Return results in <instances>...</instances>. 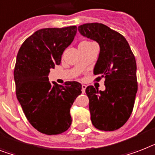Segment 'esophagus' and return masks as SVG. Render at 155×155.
Returning <instances> with one entry per match:
<instances>
[{"instance_id":"obj_1","label":"esophagus","mask_w":155,"mask_h":155,"mask_svg":"<svg viewBox=\"0 0 155 155\" xmlns=\"http://www.w3.org/2000/svg\"><path fill=\"white\" fill-rule=\"evenodd\" d=\"M86 87H87L86 85H84V84H83V85H82V92H83V93L85 92V90H86Z\"/></svg>"}]
</instances>
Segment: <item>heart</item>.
<instances>
[{"instance_id":"heart-1","label":"heart","mask_w":155,"mask_h":155,"mask_svg":"<svg viewBox=\"0 0 155 155\" xmlns=\"http://www.w3.org/2000/svg\"><path fill=\"white\" fill-rule=\"evenodd\" d=\"M84 43H90V42H87V41H84Z\"/></svg>"}]
</instances>
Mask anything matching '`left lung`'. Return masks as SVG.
Here are the masks:
<instances>
[{"label": "left lung", "mask_w": 155, "mask_h": 155, "mask_svg": "<svg viewBox=\"0 0 155 155\" xmlns=\"http://www.w3.org/2000/svg\"><path fill=\"white\" fill-rule=\"evenodd\" d=\"M78 30L99 45L94 74L98 75L95 81L105 79L104 91L93 86L86 88L91 123L100 130H118L130 118L138 91L134 54L125 37L107 25L84 24Z\"/></svg>", "instance_id": "obj_1"}]
</instances>
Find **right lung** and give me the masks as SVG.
<instances>
[{"mask_svg": "<svg viewBox=\"0 0 155 155\" xmlns=\"http://www.w3.org/2000/svg\"><path fill=\"white\" fill-rule=\"evenodd\" d=\"M76 31V26L38 30L25 40L16 56V98L30 124L48 135L61 134L70 127V108L82 93V85L76 81L64 85L48 81L50 69L60 64Z\"/></svg>", "mask_w": 155, "mask_h": 155, "instance_id": "obj_1", "label": "right lung"}]
</instances>
